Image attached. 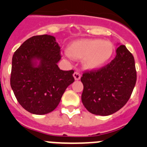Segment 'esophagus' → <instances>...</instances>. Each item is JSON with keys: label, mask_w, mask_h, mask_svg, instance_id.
I'll list each match as a JSON object with an SVG mask.
<instances>
[{"label": "esophagus", "mask_w": 147, "mask_h": 147, "mask_svg": "<svg viewBox=\"0 0 147 147\" xmlns=\"http://www.w3.org/2000/svg\"><path fill=\"white\" fill-rule=\"evenodd\" d=\"M74 77L75 80H80L81 78V74L79 72H75L74 74Z\"/></svg>", "instance_id": "1"}]
</instances>
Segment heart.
<instances>
[{"mask_svg":"<svg viewBox=\"0 0 147 147\" xmlns=\"http://www.w3.org/2000/svg\"><path fill=\"white\" fill-rule=\"evenodd\" d=\"M65 56L82 59V66L87 70H96L106 64L113 53V45L106 40L84 39L76 40L67 47Z\"/></svg>","mask_w":147,"mask_h":147,"instance_id":"heart-1","label":"heart"}]
</instances>
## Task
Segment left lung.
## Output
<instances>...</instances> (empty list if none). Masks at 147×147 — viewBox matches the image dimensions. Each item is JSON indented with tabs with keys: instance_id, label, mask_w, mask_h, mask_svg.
Listing matches in <instances>:
<instances>
[{
	"instance_id": "8db88e82",
	"label": "left lung",
	"mask_w": 147,
	"mask_h": 147,
	"mask_svg": "<svg viewBox=\"0 0 147 147\" xmlns=\"http://www.w3.org/2000/svg\"><path fill=\"white\" fill-rule=\"evenodd\" d=\"M136 79L133 56L125 45H119L110 64L83 74L82 104L95 115H111L124 107L130 98Z\"/></svg>"
}]
</instances>
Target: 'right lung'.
<instances>
[{
    "mask_svg": "<svg viewBox=\"0 0 147 147\" xmlns=\"http://www.w3.org/2000/svg\"><path fill=\"white\" fill-rule=\"evenodd\" d=\"M60 47L54 36L30 37L12 57L10 85L18 102L31 113L44 115L57 107L74 71H62Z\"/></svg>",
    "mask_w": 147,
    "mask_h": 147,
    "instance_id": "obj_1",
    "label": "right lung"
}]
</instances>
